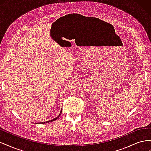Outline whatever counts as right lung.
<instances>
[{"label":"right lung","instance_id":"add662e5","mask_svg":"<svg viewBox=\"0 0 151 151\" xmlns=\"http://www.w3.org/2000/svg\"><path fill=\"white\" fill-rule=\"evenodd\" d=\"M62 108L61 109V111H60V114H59V115L57 116V117H55V118H53V119H52V120H49V121H47V122H40V123H39V124H40V123H49V122H53L54 120H57V118H58L59 117H60V116L61 115V113H62Z\"/></svg>","mask_w":151,"mask_h":151}]
</instances>
